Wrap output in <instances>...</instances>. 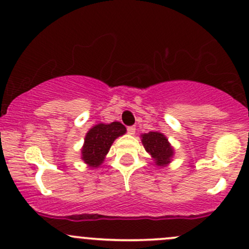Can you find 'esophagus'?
I'll list each match as a JSON object with an SVG mask.
<instances>
[{"mask_svg": "<svg viewBox=\"0 0 249 249\" xmlns=\"http://www.w3.org/2000/svg\"><path fill=\"white\" fill-rule=\"evenodd\" d=\"M135 132H136V126L127 127V133H129V135H135Z\"/></svg>", "mask_w": 249, "mask_h": 249, "instance_id": "34e87169", "label": "esophagus"}]
</instances>
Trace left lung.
I'll return each instance as SVG.
<instances>
[{"label": "left lung", "instance_id": "1", "mask_svg": "<svg viewBox=\"0 0 249 249\" xmlns=\"http://www.w3.org/2000/svg\"><path fill=\"white\" fill-rule=\"evenodd\" d=\"M142 137L144 147L152 158H155L156 164L165 165L170 162L174 150L164 135L160 132H149L142 135Z\"/></svg>", "mask_w": 249, "mask_h": 249}]
</instances>
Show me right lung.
<instances>
[{
    "label": "right lung",
    "instance_id": "obj_1",
    "mask_svg": "<svg viewBox=\"0 0 249 249\" xmlns=\"http://www.w3.org/2000/svg\"><path fill=\"white\" fill-rule=\"evenodd\" d=\"M126 132L124 125L119 122L111 124H98L87 132L81 154L83 160L89 166H99L108 152L114 139Z\"/></svg>",
    "mask_w": 249,
    "mask_h": 249
}]
</instances>
